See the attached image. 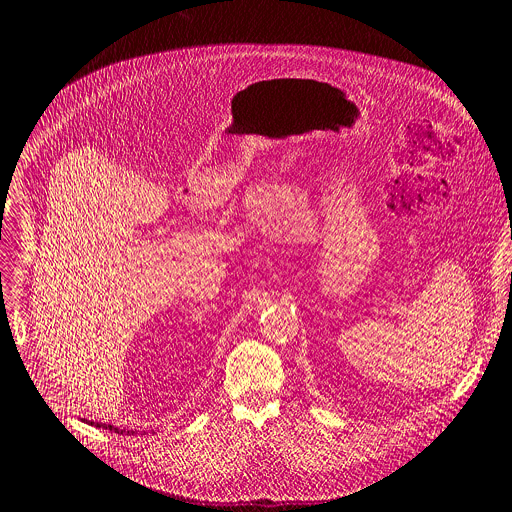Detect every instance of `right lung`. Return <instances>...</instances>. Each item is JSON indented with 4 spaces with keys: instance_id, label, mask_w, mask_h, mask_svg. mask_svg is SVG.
<instances>
[{
    "instance_id": "right-lung-1",
    "label": "right lung",
    "mask_w": 512,
    "mask_h": 512,
    "mask_svg": "<svg viewBox=\"0 0 512 512\" xmlns=\"http://www.w3.org/2000/svg\"><path fill=\"white\" fill-rule=\"evenodd\" d=\"M91 425H93V421H91ZM97 427H101V425L97 423ZM103 427H105V429H111V431H113V429H115V431H119V429H117V427H113V425H103ZM121 433H123V431H121ZM127 433H129V431H127Z\"/></svg>"
}]
</instances>
